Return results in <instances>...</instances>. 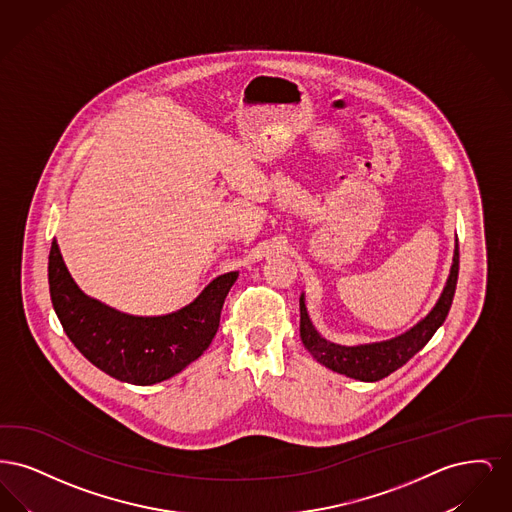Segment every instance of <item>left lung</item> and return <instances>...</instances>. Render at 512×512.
I'll use <instances>...</instances> for the list:
<instances>
[{"label": "left lung", "mask_w": 512, "mask_h": 512, "mask_svg": "<svg viewBox=\"0 0 512 512\" xmlns=\"http://www.w3.org/2000/svg\"><path fill=\"white\" fill-rule=\"evenodd\" d=\"M457 278H459V244H455L451 272L434 309L401 336H395L386 341L363 343V345H340V343L324 340L307 315L305 295L301 293L299 297L301 341L320 365L338 374H345L347 378H355L361 382H378L390 376L391 372H395L397 368H401L409 359H413L414 355L436 334V330L445 322L447 313L451 309L453 295L457 288Z\"/></svg>", "instance_id": "obj_1"}]
</instances>
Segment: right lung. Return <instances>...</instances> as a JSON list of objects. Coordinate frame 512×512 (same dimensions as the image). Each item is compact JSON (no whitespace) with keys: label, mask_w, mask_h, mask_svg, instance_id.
Here are the masks:
<instances>
[{"label":"right lung","mask_w":512,"mask_h":512,"mask_svg":"<svg viewBox=\"0 0 512 512\" xmlns=\"http://www.w3.org/2000/svg\"><path fill=\"white\" fill-rule=\"evenodd\" d=\"M48 278L53 309L74 347L105 374L151 386L184 370L211 345L238 272L220 274L190 305L163 317L124 315L88 297L76 286L55 240Z\"/></svg>","instance_id":"1"}]
</instances>
